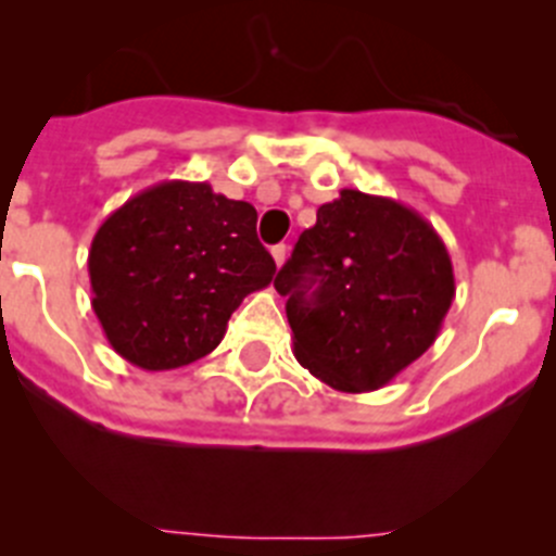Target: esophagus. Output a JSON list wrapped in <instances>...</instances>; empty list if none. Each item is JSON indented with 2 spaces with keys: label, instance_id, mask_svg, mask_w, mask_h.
Listing matches in <instances>:
<instances>
[{
  "label": "esophagus",
  "instance_id": "obj_1",
  "mask_svg": "<svg viewBox=\"0 0 556 556\" xmlns=\"http://www.w3.org/2000/svg\"><path fill=\"white\" fill-rule=\"evenodd\" d=\"M271 255H274V263H277V266H285V257H288V247H285V244L271 247Z\"/></svg>",
  "mask_w": 556,
  "mask_h": 556
}]
</instances>
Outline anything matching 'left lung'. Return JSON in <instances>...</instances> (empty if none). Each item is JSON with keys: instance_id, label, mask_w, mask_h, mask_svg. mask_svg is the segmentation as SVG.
<instances>
[{"instance_id": "8db88e82", "label": "left lung", "mask_w": 556, "mask_h": 556, "mask_svg": "<svg viewBox=\"0 0 556 556\" xmlns=\"http://www.w3.org/2000/svg\"><path fill=\"white\" fill-rule=\"evenodd\" d=\"M274 288L295 361L339 392H371L430 350L454 301L446 244L412 206L344 188L317 210Z\"/></svg>"}]
</instances>
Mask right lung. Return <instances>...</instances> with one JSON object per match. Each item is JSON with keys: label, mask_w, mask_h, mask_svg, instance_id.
Here are the masks:
<instances>
[{"label": "right lung", "mask_w": 556, "mask_h": 556, "mask_svg": "<svg viewBox=\"0 0 556 556\" xmlns=\"http://www.w3.org/2000/svg\"><path fill=\"white\" fill-rule=\"evenodd\" d=\"M247 201L210 182L166 179L117 206L88 250L93 312L112 350L142 371L210 355L277 263Z\"/></svg>", "instance_id": "add662e5"}]
</instances>
